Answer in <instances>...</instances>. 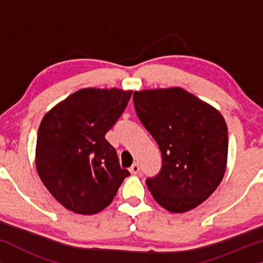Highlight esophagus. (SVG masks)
I'll use <instances>...</instances> for the list:
<instances>
[{"mask_svg": "<svg viewBox=\"0 0 263 263\" xmlns=\"http://www.w3.org/2000/svg\"><path fill=\"white\" fill-rule=\"evenodd\" d=\"M140 171V166H139V164L138 163H134V164H133L132 165V166H130V172H132V174H138V172Z\"/></svg>", "mask_w": 263, "mask_h": 263, "instance_id": "1", "label": "esophagus"}]
</instances>
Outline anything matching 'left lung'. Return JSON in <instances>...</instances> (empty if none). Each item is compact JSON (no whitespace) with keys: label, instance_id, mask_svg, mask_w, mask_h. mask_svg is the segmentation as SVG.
Instances as JSON below:
<instances>
[{"label":"left lung","instance_id":"left-lung-1","mask_svg":"<svg viewBox=\"0 0 263 263\" xmlns=\"http://www.w3.org/2000/svg\"><path fill=\"white\" fill-rule=\"evenodd\" d=\"M133 100L161 152L159 174L146 179L154 200L172 213L197 207L224 177L229 148L224 117L181 87L134 92Z\"/></svg>","mask_w":263,"mask_h":263}]
</instances>
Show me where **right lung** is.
<instances>
[{"label": "right lung", "instance_id": "add662e5", "mask_svg": "<svg viewBox=\"0 0 263 263\" xmlns=\"http://www.w3.org/2000/svg\"><path fill=\"white\" fill-rule=\"evenodd\" d=\"M130 97V91L118 88H82L43 117L35 166L43 184L67 210L99 213L130 175L105 139Z\"/></svg>", "mask_w": 263, "mask_h": 263}]
</instances>
